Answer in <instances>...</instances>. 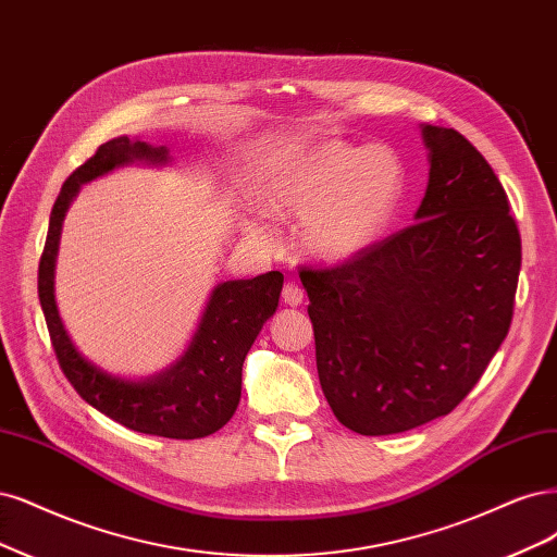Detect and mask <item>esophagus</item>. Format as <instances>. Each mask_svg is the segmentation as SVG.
I'll use <instances>...</instances> for the list:
<instances>
[{
  "mask_svg": "<svg viewBox=\"0 0 557 557\" xmlns=\"http://www.w3.org/2000/svg\"><path fill=\"white\" fill-rule=\"evenodd\" d=\"M283 301L287 306H299L304 301V290L297 283H285L283 285Z\"/></svg>",
  "mask_w": 557,
  "mask_h": 557,
  "instance_id": "1",
  "label": "esophagus"
}]
</instances>
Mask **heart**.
Instances as JSON below:
<instances>
[{
  "label": "heart",
  "instance_id": "obj_1",
  "mask_svg": "<svg viewBox=\"0 0 557 557\" xmlns=\"http://www.w3.org/2000/svg\"><path fill=\"white\" fill-rule=\"evenodd\" d=\"M406 170L380 145L330 143L287 168L270 190L278 216L306 221L304 242L318 258L345 260L385 233Z\"/></svg>",
  "mask_w": 557,
  "mask_h": 557
}]
</instances>
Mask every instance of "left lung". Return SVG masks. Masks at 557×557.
<instances>
[{
    "label": "left lung",
    "instance_id": "1",
    "mask_svg": "<svg viewBox=\"0 0 557 557\" xmlns=\"http://www.w3.org/2000/svg\"><path fill=\"white\" fill-rule=\"evenodd\" d=\"M429 186L414 223L336 264L304 267L320 387L343 426L389 435L449 414L505 341L521 233L488 161L424 126Z\"/></svg>",
    "mask_w": 557,
    "mask_h": 557
}]
</instances>
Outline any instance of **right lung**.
Masks as SVG:
<instances>
[{"instance_id": "right-lung-1", "label": "right lung", "mask_w": 557, "mask_h": 557, "mask_svg": "<svg viewBox=\"0 0 557 557\" xmlns=\"http://www.w3.org/2000/svg\"><path fill=\"white\" fill-rule=\"evenodd\" d=\"M133 159L163 163L168 151L140 140L114 138L71 172L50 214L48 237L38 262V299L60 369L89 406L138 433L170 440L205 437L223 429L239 406L244 359L262 324L276 311L283 274L270 272L216 285L186 355L157 380L124 382L91 367L75 350L57 313L52 290L57 244L69 202L78 194L81 184Z\"/></svg>"}]
</instances>
